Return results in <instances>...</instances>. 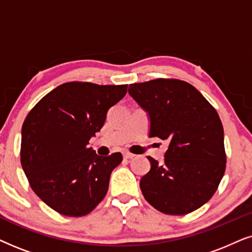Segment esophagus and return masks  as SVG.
I'll use <instances>...</instances> for the list:
<instances>
[{
	"instance_id": "34e87169",
	"label": "esophagus",
	"mask_w": 252,
	"mask_h": 252,
	"mask_svg": "<svg viewBox=\"0 0 252 252\" xmlns=\"http://www.w3.org/2000/svg\"><path fill=\"white\" fill-rule=\"evenodd\" d=\"M135 157V155H133V154H130V153H124V158H126V159H132V158H134Z\"/></svg>"
}]
</instances>
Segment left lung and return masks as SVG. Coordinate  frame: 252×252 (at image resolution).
<instances>
[{"instance_id":"left-lung-1","label":"left lung","mask_w":252,"mask_h":252,"mask_svg":"<svg viewBox=\"0 0 252 252\" xmlns=\"http://www.w3.org/2000/svg\"><path fill=\"white\" fill-rule=\"evenodd\" d=\"M128 94L148 113L149 136L168 141L164 161L140 181L147 202L166 215H187L205 204L226 168L223 128L216 109L194 86L177 79L129 85Z\"/></svg>"}]
</instances>
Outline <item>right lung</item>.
<instances>
[{"instance_id":"add662e5","label":"right lung","mask_w":252,"mask_h":252,"mask_svg":"<svg viewBox=\"0 0 252 252\" xmlns=\"http://www.w3.org/2000/svg\"><path fill=\"white\" fill-rule=\"evenodd\" d=\"M127 85L66 82L41 98L22 127L20 161L33 191L55 211L81 217L104 198L123 156H98L87 144Z\"/></svg>"}]
</instances>
